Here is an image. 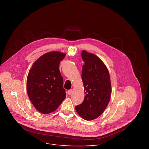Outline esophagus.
<instances>
[{
	"mask_svg": "<svg viewBox=\"0 0 149 149\" xmlns=\"http://www.w3.org/2000/svg\"><path fill=\"white\" fill-rule=\"evenodd\" d=\"M72 89H71V90H68V94H69V95H71V94H72Z\"/></svg>",
	"mask_w": 149,
	"mask_h": 149,
	"instance_id": "1",
	"label": "esophagus"
}]
</instances>
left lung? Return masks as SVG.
Wrapping results in <instances>:
<instances>
[{
    "label": "left lung",
    "instance_id": "1",
    "mask_svg": "<svg viewBox=\"0 0 149 149\" xmlns=\"http://www.w3.org/2000/svg\"><path fill=\"white\" fill-rule=\"evenodd\" d=\"M82 79L86 97L77 106V113L84 120H93L104 112L111 94V81L109 71L96 55L82 51Z\"/></svg>",
    "mask_w": 149,
    "mask_h": 149
}]
</instances>
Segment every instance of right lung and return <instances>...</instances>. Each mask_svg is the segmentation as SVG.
<instances>
[{"label": "right lung", "instance_id": "obj_1", "mask_svg": "<svg viewBox=\"0 0 149 149\" xmlns=\"http://www.w3.org/2000/svg\"><path fill=\"white\" fill-rule=\"evenodd\" d=\"M65 54L48 52L39 58L32 66L26 82L28 97L35 109L42 114L55 111L66 97L59 62Z\"/></svg>", "mask_w": 149, "mask_h": 149}]
</instances>
